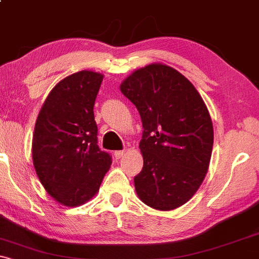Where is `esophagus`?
<instances>
[{
	"label": "esophagus",
	"mask_w": 259,
	"mask_h": 259,
	"mask_svg": "<svg viewBox=\"0 0 259 259\" xmlns=\"http://www.w3.org/2000/svg\"><path fill=\"white\" fill-rule=\"evenodd\" d=\"M124 153H125V150L115 151V152H114V157H115V158H117V159H119L120 157H123V154H124Z\"/></svg>",
	"instance_id": "34e87169"
}]
</instances>
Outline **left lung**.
I'll return each mask as SVG.
<instances>
[{
    "mask_svg": "<svg viewBox=\"0 0 259 259\" xmlns=\"http://www.w3.org/2000/svg\"><path fill=\"white\" fill-rule=\"evenodd\" d=\"M142 121V170L134 178L140 200L160 210L186 203L203 181L213 125L195 86L165 64H150L121 82Z\"/></svg>",
    "mask_w": 259,
    "mask_h": 259,
    "instance_id": "8db88e82",
    "label": "left lung"
}]
</instances>
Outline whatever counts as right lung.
Here are the masks:
<instances>
[{
	"label": "right lung",
	"instance_id": "obj_1",
	"mask_svg": "<svg viewBox=\"0 0 259 259\" xmlns=\"http://www.w3.org/2000/svg\"><path fill=\"white\" fill-rule=\"evenodd\" d=\"M103 75L81 70L59 81L45 101L32 136V160L45 190L68 207L99 191L112 164L97 145L94 105Z\"/></svg>",
	"mask_w": 259,
	"mask_h": 259
}]
</instances>
